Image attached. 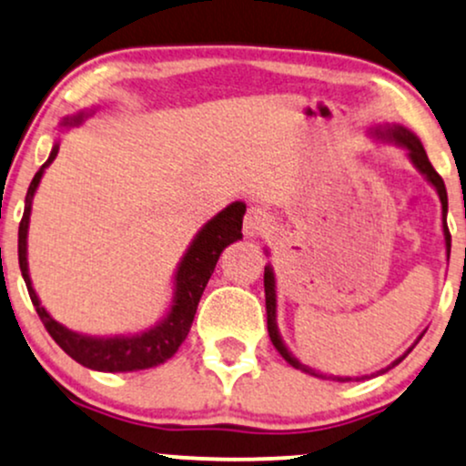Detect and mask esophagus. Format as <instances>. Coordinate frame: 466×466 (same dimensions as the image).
<instances>
[{
	"mask_svg": "<svg viewBox=\"0 0 466 466\" xmlns=\"http://www.w3.org/2000/svg\"><path fill=\"white\" fill-rule=\"evenodd\" d=\"M270 227V216L259 207H250L244 218V235L246 238H259Z\"/></svg>",
	"mask_w": 466,
	"mask_h": 466,
	"instance_id": "obj_1",
	"label": "esophagus"
}]
</instances>
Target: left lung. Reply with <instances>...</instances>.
<instances>
[{
    "instance_id": "8db88e82",
    "label": "left lung",
    "mask_w": 466,
    "mask_h": 466,
    "mask_svg": "<svg viewBox=\"0 0 466 466\" xmlns=\"http://www.w3.org/2000/svg\"><path fill=\"white\" fill-rule=\"evenodd\" d=\"M369 135L373 137L375 141H380V144H392V146L401 147V150L406 152V157L410 158V163H412V166L419 169L420 177L428 180L431 187L436 189V194H439V200H441V207H442V238H445L447 259H450L451 235H450V228H447V189H445V183H442V178L439 177V172H436V169L431 167V163H430L428 155H425V147H423V144H420V139L412 133V130L406 128V126H401V124H380V126H375V128H370ZM266 255H270V253H268V248H266ZM264 288H266L268 333H270V340H272V344H275L277 351L281 353V358L286 360L289 366H294V369L303 370V373H308V375L320 377V380H327V375H322L320 370H314V369H311V366L300 362L297 355L289 351L286 340H283L281 331H279V325H277V279H275V270H272L270 264L264 268ZM420 338H423V333H420V336L417 338V342L420 340ZM417 342H414V344H417ZM414 344L408 349L406 353L401 355V358H397L395 362L388 364L386 369L377 370V373H373V375H364V377H375V375L388 373V370H390L392 366H397L403 358H406L410 351H412ZM331 377L336 381H351L353 380V377H340V375H331ZM364 377H362V380H364ZM355 380H360V377H355Z\"/></svg>"
}]
</instances>
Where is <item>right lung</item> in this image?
Wrapping results in <instances>:
<instances>
[{"label": "right lung", "instance_id": "obj_1", "mask_svg": "<svg viewBox=\"0 0 466 466\" xmlns=\"http://www.w3.org/2000/svg\"><path fill=\"white\" fill-rule=\"evenodd\" d=\"M97 106L82 108V111L67 115L60 119L58 128L69 130L80 126L91 115H96ZM60 139L54 141L52 152L47 161L38 167V172L32 178L30 187L25 194V209L19 224V268L24 277L27 292H30L32 305L36 308V314L41 316L43 325L54 342L69 355L71 360L86 366L91 370H102V373H130V370H144L167 362L191 329L194 314L198 309L200 297L205 292L207 283L213 275L218 259L222 250L228 244L242 239V218L246 213V205L242 200H235L231 205L218 211L211 220L202 224V228L194 235L187 250L180 257L177 272L172 277V299L163 314V319L137 333H117V336H91V333H80L65 327L63 322L49 316V311L41 305V299L36 297V289L32 288L30 268H27V228H30L32 202L41 185L43 174L52 166V161L58 155Z\"/></svg>", "mask_w": 466, "mask_h": 466}]
</instances>
